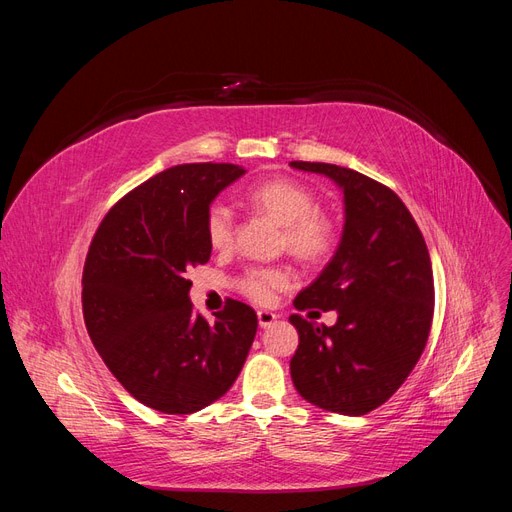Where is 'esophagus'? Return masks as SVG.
Returning <instances> with one entry per match:
<instances>
[{
	"label": "esophagus",
	"instance_id": "1",
	"mask_svg": "<svg viewBox=\"0 0 512 512\" xmlns=\"http://www.w3.org/2000/svg\"><path fill=\"white\" fill-rule=\"evenodd\" d=\"M277 318H280V316H277L275 312H269V309H260V312H258V324L262 329L271 327V324L277 322Z\"/></svg>",
	"mask_w": 512,
	"mask_h": 512
}]
</instances>
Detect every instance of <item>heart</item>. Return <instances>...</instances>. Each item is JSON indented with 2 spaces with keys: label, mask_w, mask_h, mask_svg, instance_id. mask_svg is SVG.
Listing matches in <instances>:
<instances>
[{
  "label": "heart",
  "mask_w": 512,
  "mask_h": 512,
  "mask_svg": "<svg viewBox=\"0 0 512 512\" xmlns=\"http://www.w3.org/2000/svg\"><path fill=\"white\" fill-rule=\"evenodd\" d=\"M247 198L284 226L288 250L297 258L318 262L331 252L335 226L318 209V198L305 183L288 177L265 179L247 190ZM205 232L213 250H228L235 241V213L224 203H213L205 215ZM290 282L286 267H250L239 277V290L256 303H269Z\"/></svg>",
  "instance_id": "1"
}]
</instances>
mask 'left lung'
Instances as JSON below:
<instances>
[{"label": "left lung", "instance_id": "1", "mask_svg": "<svg viewBox=\"0 0 512 512\" xmlns=\"http://www.w3.org/2000/svg\"><path fill=\"white\" fill-rule=\"evenodd\" d=\"M333 179L344 192L346 222L335 256L294 307L335 309L337 322L292 314L299 348L290 376L303 399L322 410L361 416L406 382L425 350L433 320V273L412 213L386 185L352 168L290 162Z\"/></svg>", "mask_w": 512, "mask_h": 512}]
</instances>
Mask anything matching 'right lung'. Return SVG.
Instances as JSON below:
<instances>
[{
	"label": "right lung",
	"instance_id": "obj_1",
	"mask_svg": "<svg viewBox=\"0 0 512 512\" xmlns=\"http://www.w3.org/2000/svg\"><path fill=\"white\" fill-rule=\"evenodd\" d=\"M245 170L179 164L111 207L83 269L87 333L134 399L164 414H192L220 399L252 348L256 312L228 299L209 324L190 303L188 271L205 265V215Z\"/></svg>",
	"mask_w": 512,
	"mask_h": 512
}]
</instances>
